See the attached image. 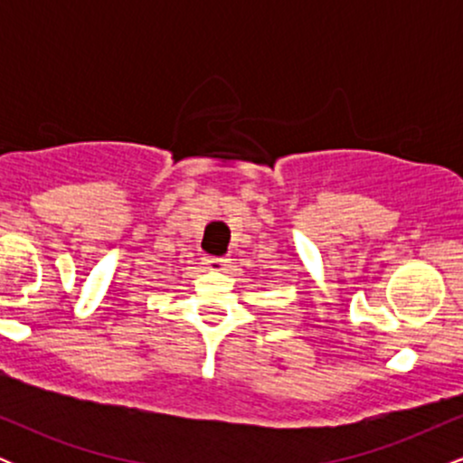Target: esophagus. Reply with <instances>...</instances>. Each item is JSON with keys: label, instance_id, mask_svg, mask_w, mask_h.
I'll return each instance as SVG.
<instances>
[{"label": "esophagus", "instance_id": "1", "mask_svg": "<svg viewBox=\"0 0 463 463\" xmlns=\"http://www.w3.org/2000/svg\"><path fill=\"white\" fill-rule=\"evenodd\" d=\"M202 263H204L206 269H211V272H222V269H226L228 259L226 257H202Z\"/></svg>", "mask_w": 463, "mask_h": 463}]
</instances>
